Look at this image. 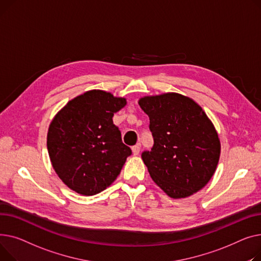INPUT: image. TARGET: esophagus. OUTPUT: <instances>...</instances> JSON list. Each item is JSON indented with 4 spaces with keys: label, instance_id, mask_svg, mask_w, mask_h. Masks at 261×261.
Instances as JSON below:
<instances>
[{
    "label": "esophagus",
    "instance_id": "obj_1",
    "mask_svg": "<svg viewBox=\"0 0 261 261\" xmlns=\"http://www.w3.org/2000/svg\"><path fill=\"white\" fill-rule=\"evenodd\" d=\"M132 150H133V155L134 156H137L138 154L140 152V144H136L132 147Z\"/></svg>",
    "mask_w": 261,
    "mask_h": 261
}]
</instances>
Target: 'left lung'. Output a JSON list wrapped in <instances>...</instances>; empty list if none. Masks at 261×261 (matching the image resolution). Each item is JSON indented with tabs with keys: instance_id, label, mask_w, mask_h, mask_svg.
Wrapping results in <instances>:
<instances>
[{
	"instance_id": "left-lung-1",
	"label": "left lung",
	"mask_w": 261,
	"mask_h": 261,
	"mask_svg": "<svg viewBox=\"0 0 261 261\" xmlns=\"http://www.w3.org/2000/svg\"><path fill=\"white\" fill-rule=\"evenodd\" d=\"M149 117L154 138L142 160L156 185L174 199L200 191L211 180L220 157V140L203 110L177 93L139 100Z\"/></svg>"
}]
</instances>
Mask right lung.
Masks as SVG:
<instances>
[{
    "label": "right lung",
    "mask_w": 261,
    "mask_h": 261,
    "mask_svg": "<svg viewBox=\"0 0 261 261\" xmlns=\"http://www.w3.org/2000/svg\"><path fill=\"white\" fill-rule=\"evenodd\" d=\"M124 98L93 89L70 100L53 119L47 149L53 167L70 190L93 196L116 180L132 149L121 139L114 114Z\"/></svg>",
    "instance_id": "right-lung-1"
}]
</instances>
